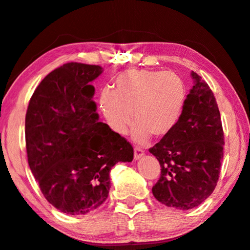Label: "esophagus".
Masks as SVG:
<instances>
[{
  "instance_id": "esophagus-1",
  "label": "esophagus",
  "mask_w": 250,
  "mask_h": 250,
  "mask_svg": "<svg viewBox=\"0 0 250 250\" xmlns=\"http://www.w3.org/2000/svg\"><path fill=\"white\" fill-rule=\"evenodd\" d=\"M144 156V151L141 148H138V146H136V148L134 149V157L136 161H138V159H141Z\"/></svg>"
}]
</instances>
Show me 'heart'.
<instances>
[{
    "label": "heart",
    "instance_id": "b5f03b06",
    "mask_svg": "<svg viewBox=\"0 0 250 250\" xmlns=\"http://www.w3.org/2000/svg\"><path fill=\"white\" fill-rule=\"evenodd\" d=\"M186 99L188 89L178 74L129 70L116 77L113 91H102L99 104L109 127L119 134L127 131L133 113V138L146 143L151 135L164 137L173 130Z\"/></svg>",
    "mask_w": 250,
    "mask_h": 250
}]
</instances>
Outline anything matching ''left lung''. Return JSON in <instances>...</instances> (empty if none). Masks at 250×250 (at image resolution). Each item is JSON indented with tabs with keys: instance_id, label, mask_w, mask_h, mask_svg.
<instances>
[{
	"instance_id": "left-lung-1",
	"label": "left lung",
	"mask_w": 250,
	"mask_h": 250,
	"mask_svg": "<svg viewBox=\"0 0 250 250\" xmlns=\"http://www.w3.org/2000/svg\"><path fill=\"white\" fill-rule=\"evenodd\" d=\"M193 87L179 122L149 149L161 164L152 188L159 203L177 209L194 208L214 191L224 157V130L213 92L191 72Z\"/></svg>"
}]
</instances>
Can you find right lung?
Listing matches in <instances>:
<instances>
[{
  "label": "right lung",
  "instance_id": "add662e5",
  "mask_svg": "<svg viewBox=\"0 0 250 250\" xmlns=\"http://www.w3.org/2000/svg\"><path fill=\"white\" fill-rule=\"evenodd\" d=\"M99 65L67 62L42 80L30 99L25 142L42 193L60 212L81 215L107 199L110 170L131 162V144L99 122L91 85Z\"/></svg>",
  "mask_w": 250,
  "mask_h": 250
}]
</instances>
